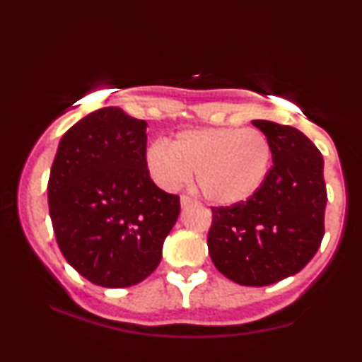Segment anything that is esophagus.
I'll return each instance as SVG.
<instances>
[{"label": "esophagus", "mask_w": 362, "mask_h": 362, "mask_svg": "<svg viewBox=\"0 0 362 362\" xmlns=\"http://www.w3.org/2000/svg\"><path fill=\"white\" fill-rule=\"evenodd\" d=\"M180 204H182V207H189V206H194V201L189 197V195H182Z\"/></svg>", "instance_id": "34e87169"}]
</instances>
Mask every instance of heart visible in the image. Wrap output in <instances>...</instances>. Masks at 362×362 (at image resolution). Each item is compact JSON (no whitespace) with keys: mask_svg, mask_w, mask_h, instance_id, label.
Returning <instances> with one entry per match:
<instances>
[{"mask_svg":"<svg viewBox=\"0 0 362 362\" xmlns=\"http://www.w3.org/2000/svg\"><path fill=\"white\" fill-rule=\"evenodd\" d=\"M158 187L177 190L195 173V184L209 202L233 206L250 199L267 178L272 148L259 129L206 127L178 132L172 144L155 141L144 156Z\"/></svg>","mask_w":362,"mask_h":362,"instance_id":"obj_1","label":"heart"}]
</instances>
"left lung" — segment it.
I'll return each mask as SVG.
<instances>
[{"label":"left lung","instance_id":"1","mask_svg":"<svg viewBox=\"0 0 362 362\" xmlns=\"http://www.w3.org/2000/svg\"><path fill=\"white\" fill-rule=\"evenodd\" d=\"M272 148L267 178L247 201L211 207L207 248L216 269L242 286H269L300 272L325 235L323 156L298 129L252 120Z\"/></svg>","mask_w":362,"mask_h":362}]
</instances>
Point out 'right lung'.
I'll return each mask as SVG.
<instances>
[{"mask_svg": "<svg viewBox=\"0 0 362 362\" xmlns=\"http://www.w3.org/2000/svg\"><path fill=\"white\" fill-rule=\"evenodd\" d=\"M146 120L103 107L59 141L47 184L49 214L62 255L102 288L144 281L161 260L180 197L149 177Z\"/></svg>", "mask_w": 362, "mask_h": 362, "instance_id": "obj_1", "label": "right lung"}]
</instances>
